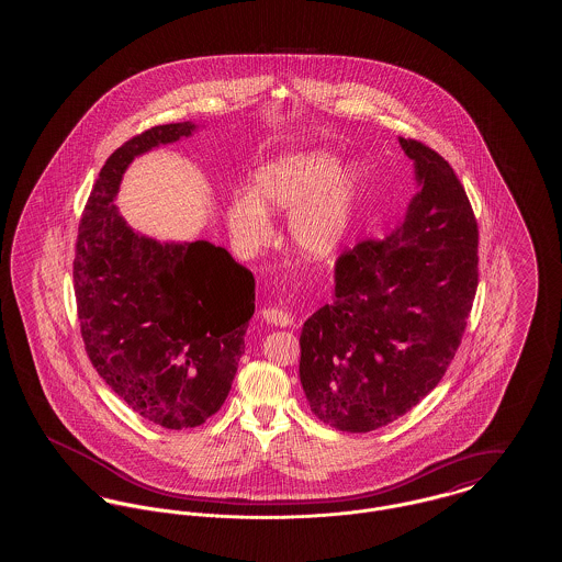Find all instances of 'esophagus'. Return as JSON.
Wrapping results in <instances>:
<instances>
[{
	"label": "esophagus",
	"mask_w": 562,
	"mask_h": 562,
	"mask_svg": "<svg viewBox=\"0 0 562 562\" xmlns=\"http://www.w3.org/2000/svg\"><path fill=\"white\" fill-rule=\"evenodd\" d=\"M259 314H261V318L268 322V324H271V326H280V328L289 326V322H291V316H289L286 312H282V310H273V307L261 310Z\"/></svg>",
	"instance_id": "obj_1"
}]
</instances>
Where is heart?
<instances>
[{
	"label": "heart",
	"instance_id": "obj_1",
	"mask_svg": "<svg viewBox=\"0 0 562 562\" xmlns=\"http://www.w3.org/2000/svg\"><path fill=\"white\" fill-rule=\"evenodd\" d=\"M362 198V170L333 149H312L263 164L252 191L227 204V225L241 246H257L269 234L268 211L291 213L289 238L310 261L333 259L349 238Z\"/></svg>",
	"mask_w": 562,
	"mask_h": 562
}]
</instances>
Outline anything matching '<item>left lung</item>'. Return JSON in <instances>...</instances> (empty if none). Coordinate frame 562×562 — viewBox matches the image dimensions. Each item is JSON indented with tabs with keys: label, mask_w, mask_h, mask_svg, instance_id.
Instances as JSON below:
<instances>
[{
	"label": "left lung",
	"mask_w": 562,
	"mask_h": 562,
	"mask_svg": "<svg viewBox=\"0 0 562 562\" xmlns=\"http://www.w3.org/2000/svg\"><path fill=\"white\" fill-rule=\"evenodd\" d=\"M417 191L396 229L360 241L335 269V299L301 330L312 413L341 431L392 424L438 385L479 286V227L442 156L398 136Z\"/></svg>",
	"instance_id": "8db88e82"
}]
</instances>
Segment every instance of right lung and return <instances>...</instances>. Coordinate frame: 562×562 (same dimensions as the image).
Returning a JSON list of instances; mask_svg holds the SVG:
<instances>
[{"instance_id": "right-lung-1", "label": "right lung", "mask_w": 562, "mask_h": 562, "mask_svg": "<svg viewBox=\"0 0 562 562\" xmlns=\"http://www.w3.org/2000/svg\"><path fill=\"white\" fill-rule=\"evenodd\" d=\"M164 124L111 154L81 216L74 282L94 369L143 419L195 428L232 390L255 314V278L211 241L156 240L115 206L134 158L198 133Z\"/></svg>"}]
</instances>
